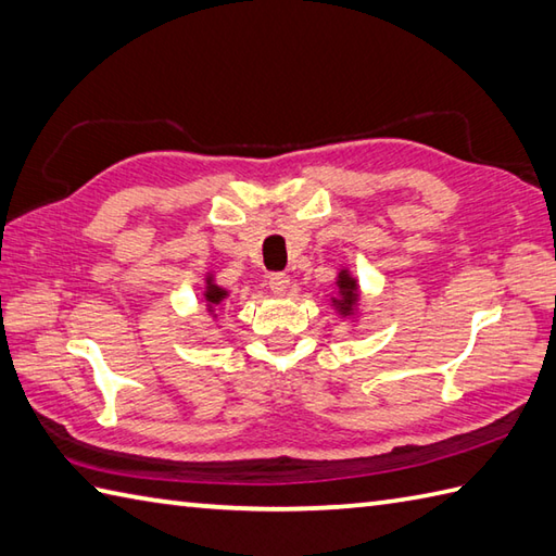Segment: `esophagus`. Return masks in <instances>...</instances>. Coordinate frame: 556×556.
Wrapping results in <instances>:
<instances>
[{"label": "esophagus", "mask_w": 556, "mask_h": 556, "mask_svg": "<svg viewBox=\"0 0 556 556\" xmlns=\"http://www.w3.org/2000/svg\"><path fill=\"white\" fill-rule=\"evenodd\" d=\"M288 286H290V276H288V274H270V276H268V288H270V292L282 294V292L288 290Z\"/></svg>", "instance_id": "1"}]
</instances>
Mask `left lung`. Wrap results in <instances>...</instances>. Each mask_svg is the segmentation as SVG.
Instances as JSON below:
<instances>
[{
    "label": "left lung",
    "instance_id": "8db88e82",
    "mask_svg": "<svg viewBox=\"0 0 556 556\" xmlns=\"http://www.w3.org/2000/svg\"><path fill=\"white\" fill-rule=\"evenodd\" d=\"M338 288H341L343 298H341V300H336V302L341 304V309H343V312H350V307H353V304H355V298H357V286H355V280L350 278L348 274H341V276H338Z\"/></svg>",
    "mask_w": 556,
    "mask_h": 556
}]
</instances>
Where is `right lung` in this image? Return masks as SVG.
<instances>
[{
    "mask_svg": "<svg viewBox=\"0 0 556 556\" xmlns=\"http://www.w3.org/2000/svg\"><path fill=\"white\" fill-rule=\"evenodd\" d=\"M206 300H208L211 304H220V302L225 300V290H220L218 286H211V282H208V290H206Z\"/></svg>",
    "mask_w": 556,
    "mask_h": 556,
    "instance_id": "1",
    "label": "right lung"
}]
</instances>
